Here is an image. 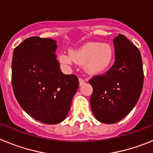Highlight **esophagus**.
<instances>
[{"mask_svg": "<svg viewBox=\"0 0 153 153\" xmlns=\"http://www.w3.org/2000/svg\"><path fill=\"white\" fill-rule=\"evenodd\" d=\"M79 86H82L83 84H84L85 82H86V80L83 79H82V78H79Z\"/></svg>", "mask_w": 153, "mask_h": 153, "instance_id": "1", "label": "esophagus"}]
</instances>
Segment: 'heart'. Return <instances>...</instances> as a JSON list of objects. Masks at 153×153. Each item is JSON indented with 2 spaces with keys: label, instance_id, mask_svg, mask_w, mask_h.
Masks as SVG:
<instances>
[{
  "label": "heart",
  "instance_id": "b5f03b06",
  "mask_svg": "<svg viewBox=\"0 0 153 153\" xmlns=\"http://www.w3.org/2000/svg\"><path fill=\"white\" fill-rule=\"evenodd\" d=\"M68 55L60 53L58 60L64 66H69L72 62L83 65L86 73L100 74L105 72L113 64L115 52L113 46L109 43L87 42L80 47L70 50Z\"/></svg>",
  "mask_w": 153,
  "mask_h": 153
}]
</instances>
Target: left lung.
Here are the masks:
<instances>
[{
  "mask_svg": "<svg viewBox=\"0 0 153 153\" xmlns=\"http://www.w3.org/2000/svg\"><path fill=\"white\" fill-rule=\"evenodd\" d=\"M115 63L103 75L90 79L93 92L92 112L103 123H117L129 114L137 103L143 86L140 51L124 35L113 39Z\"/></svg>",
  "mask_w": 153,
  "mask_h": 153,
  "instance_id": "obj_1",
  "label": "left lung"
}]
</instances>
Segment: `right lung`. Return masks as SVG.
Instances as JSON below:
<instances>
[{"mask_svg":"<svg viewBox=\"0 0 153 153\" xmlns=\"http://www.w3.org/2000/svg\"><path fill=\"white\" fill-rule=\"evenodd\" d=\"M56 48L54 40L31 36L16 47L12 59L17 102L30 117L51 125L66 119L79 87L76 76L62 73Z\"/></svg>","mask_w":153,"mask_h":153,"instance_id":"right-lung-1","label":"right lung"}]
</instances>
